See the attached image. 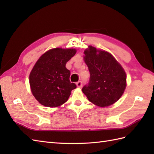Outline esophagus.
<instances>
[{"instance_id": "34e87169", "label": "esophagus", "mask_w": 154, "mask_h": 154, "mask_svg": "<svg viewBox=\"0 0 154 154\" xmlns=\"http://www.w3.org/2000/svg\"><path fill=\"white\" fill-rule=\"evenodd\" d=\"M76 85H77V87L78 88H81V87H82V85H83L82 81H78V82L76 83Z\"/></svg>"}]
</instances>
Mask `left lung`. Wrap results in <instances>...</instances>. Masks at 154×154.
<instances>
[{"mask_svg":"<svg viewBox=\"0 0 154 154\" xmlns=\"http://www.w3.org/2000/svg\"><path fill=\"white\" fill-rule=\"evenodd\" d=\"M84 54L90 79L88 84L83 87V93L90 102L100 107L116 103L126 87V75L124 69L107 51L89 45Z\"/></svg>","mask_w":154,"mask_h":154,"instance_id":"1","label":"left lung"}]
</instances>
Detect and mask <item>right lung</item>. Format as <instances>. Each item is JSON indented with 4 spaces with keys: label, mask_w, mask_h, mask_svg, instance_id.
Instances as JSON below:
<instances>
[{
    "label": "right lung",
    "mask_w": 154,
    "mask_h": 154,
    "mask_svg": "<svg viewBox=\"0 0 154 154\" xmlns=\"http://www.w3.org/2000/svg\"><path fill=\"white\" fill-rule=\"evenodd\" d=\"M76 51L75 49H51L34 65L29 81L32 94L42 105L61 106L68 100L71 91L77 87L70 82V71L65 67Z\"/></svg>",
    "instance_id": "obj_1"
}]
</instances>
